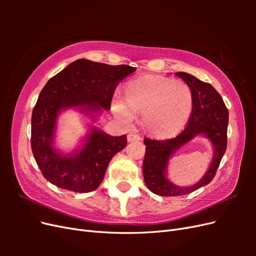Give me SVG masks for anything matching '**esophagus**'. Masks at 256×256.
<instances>
[{"instance_id":"1","label":"esophagus","mask_w":256,"mask_h":256,"mask_svg":"<svg viewBox=\"0 0 256 256\" xmlns=\"http://www.w3.org/2000/svg\"><path fill=\"white\" fill-rule=\"evenodd\" d=\"M127 138H128V142H134V141H140L141 136L136 134H129Z\"/></svg>"}]
</instances>
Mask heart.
I'll use <instances>...</instances> for the list:
<instances>
[{"mask_svg":"<svg viewBox=\"0 0 256 256\" xmlns=\"http://www.w3.org/2000/svg\"><path fill=\"white\" fill-rule=\"evenodd\" d=\"M125 102L113 99L114 115L125 125H131L136 113L143 114V126L157 136L177 134L192 112L193 99L187 84L160 76H148L128 83Z\"/></svg>","mask_w":256,"mask_h":256,"instance_id":"obj_1","label":"heart"}]
</instances>
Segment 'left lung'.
I'll use <instances>...</instances> for the list:
<instances>
[{
	"mask_svg": "<svg viewBox=\"0 0 256 256\" xmlns=\"http://www.w3.org/2000/svg\"><path fill=\"white\" fill-rule=\"evenodd\" d=\"M192 92V113L187 126L177 136L168 140L144 138L145 157L143 161L144 180L154 194L162 196H184L210 182L219 168L228 146V111L220 94L212 84L198 80L186 72H176ZM198 134H204L214 146L212 164L204 178L196 185L182 188L166 178V168L169 157L180 147Z\"/></svg>",
	"mask_w": 256,
	"mask_h": 256,
	"instance_id": "obj_1",
	"label": "left lung"
}]
</instances>
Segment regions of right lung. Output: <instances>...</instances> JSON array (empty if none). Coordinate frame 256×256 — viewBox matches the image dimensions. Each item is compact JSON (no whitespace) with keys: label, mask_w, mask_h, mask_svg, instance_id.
<instances>
[{"label":"right lung","mask_w":256,"mask_h":256,"mask_svg":"<svg viewBox=\"0 0 256 256\" xmlns=\"http://www.w3.org/2000/svg\"><path fill=\"white\" fill-rule=\"evenodd\" d=\"M136 69L80 58L44 85L32 113L30 146L36 164L48 182L80 193L99 187L111 159L126 147V134L112 136L92 127L81 150L64 156L53 146L58 116L69 108H80L82 113L92 118L102 109L110 110L116 86Z\"/></svg>","instance_id":"right-lung-1"}]
</instances>
